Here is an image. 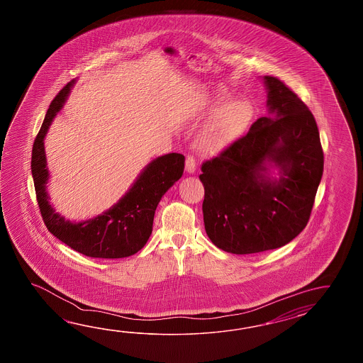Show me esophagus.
Returning <instances> with one entry per match:
<instances>
[{
    "mask_svg": "<svg viewBox=\"0 0 363 363\" xmlns=\"http://www.w3.org/2000/svg\"><path fill=\"white\" fill-rule=\"evenodd\" d=\"M196 167H197V162H196L194 157L193 155H188L186 160H185V170H186V172H189V174H193L196 171Z\"/></svg>",
    "mask_w": 363,
    "mask_h": 363,
    "instance_id": "1",
    "label": "esophagus"
}]
</instances>
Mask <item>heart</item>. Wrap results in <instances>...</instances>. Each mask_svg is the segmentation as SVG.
Masks as SVG:
<instances>
[{
	"label": "heart",
	"mask_w": 363,
	"mask_h": 363,
	"mask_svg": "<svg viewBox=\"0 0 363 363\" xmlns=\"http://www.w3.org/2000/svg\"><path fill=\"white\" fill-rule=\"evenodd\" d=\"M206 114H214L197 138L201 153L216 155L222 153L247 131L253 118V105L245 99L232 101L225 91H219L206 105Z\"/></svg>",
	"instance_id": "1"
}]
</instances>
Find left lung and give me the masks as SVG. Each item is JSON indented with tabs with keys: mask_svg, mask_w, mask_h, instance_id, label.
<instances>
[{
	"mask_svg": "<svg viewBox=\"0 0 363 363\" xmlns=\"http://www.w3.org/2000/svg\"><path fill=\"white\" fill-rule=\"evenodd\" d=\"M263 83L269 116L201 167L205 230L232 255L277 249L300 235L323 175L311 111L278 77H263Z\"/></svg>",
	"mask_w": 363,
	"mask_h": 363,
	"instance_id": "left-lung-1",
	"label": "left lung"
}]
</instances>
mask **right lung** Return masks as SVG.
<instances>
[{
  "label": "right lung",
  "instance_id": "right-lung-1",
  "mask_svg": "<svg viewBox=\"0 0 363 363\" xmlns=\"http://www.w3.org/2000/svg\"><path fill=\"white\" fill-rule=\"evenodd\" d=\"M77 80L55 96L32 147L31 171L41 216L48 230L71 249L92 258H124L138 253L153 230L155 208L163 194L182 178L184 155L169 153L147 163L123 197L102 214L71 222L55 211L47 191L49 170L44 140Z\"/></svg>",
  "mask_w": 363,
  "mask_h": 363
}]
</instances>
